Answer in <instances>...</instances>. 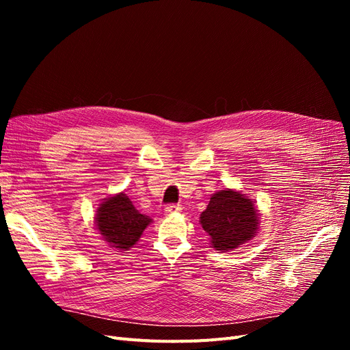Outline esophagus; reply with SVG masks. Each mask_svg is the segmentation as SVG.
Segmentation results:
<instances>
[{
  "instance_id": "obj_1",
  "label": "esophagus",
  "mask_w": 350,
  "mask_h": 350,
  "mask_svg": "<svg viewBox=\"0 0 350 350\" xmlns=\"http://www.w3.org/2000/svg\"><path fill=\"white\" fill-rule=\"evenodd\" d=\"M179 211H181V206L179 204H167L165 207L166 215H175V213H179Z\"/></svg>"
}]
</instances>
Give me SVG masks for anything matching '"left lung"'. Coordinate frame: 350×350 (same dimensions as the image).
Returning <instances> with one entry per match:
<instances>
[{
  "instance_id": "1",
  "label": "left lung",
  "mask_w": 350,
  "mask_h": 350,
  "mask_svg": "<svg viewBox=\"0 0 350 350\" xmlns=\"http://www.w3.org/2000/svg\"><path fill=\"white\" fill-rule=\"evenodd\" d=\"M258 210L254 201L237 189H221L210 197L200 224L210 237L211 247L226 252L245 243L258 230Z\"/></svg>"
}]
</instances>
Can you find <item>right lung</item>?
<instances>
[{
    "instance_id": "obj_1",
    "label": "right lung",
    "mask_w": 350,
    "mask_h": 350,
    "mask_svg": "<svg viewBox=\"0 0 350 350\" xmlns=\"http://www.w3.org/2000/svg\"><path fill=\"white\" fill-rule=\"evenodd\" d=\"M94 219L103 241H107L109 247L124 251L130 250L140 239L143 230L152 224V219L142 215L124 193L105 198Z\"/></svg>"
}]
</instances>
